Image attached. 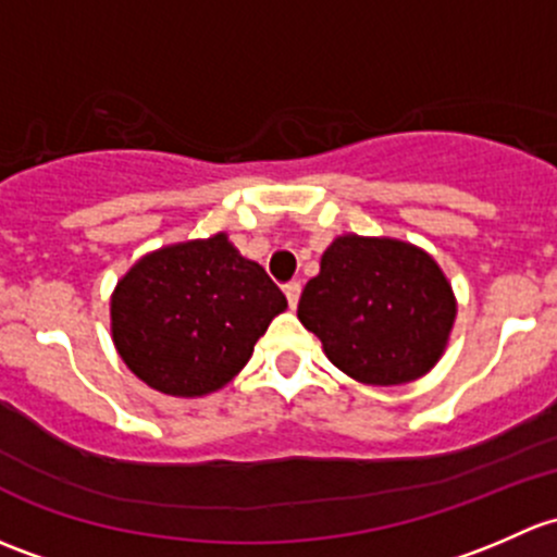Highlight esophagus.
Here are the masks:
<instances>
[{
    "label": "esophagus",
    "instance_id": "esophagus-1",
    "mask_svg": "<svg viewBox=\"0 0 557 557\" xmlns=\"http://www.w3.org/2000/svg\"><path fill=\"white\" fill-rule=\"evenodd\" d=\"M300 292H302V286L297 284V281H295V284H286V286H284V295H286V300H289L292 311H295L297 302H300Z\"/></svg>",
    "mask_w": 557,
    "mask_h": 557
}]
</instances>
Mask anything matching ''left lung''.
<instances>
[{"instance_id":"1","label":"left lung","mask_w":557,"mask_h":557,"mask_svg":"<svg viewBox=\"0 0 557 557\" xmlns=\"http://www.w3.org/2000/svg\"><path fill=\"white\" fill-rule=\"evenodd\" d=\"M456 311L450 281L426 249L343 233L321 255L297 319L348 377L364 386H403L443 359Z\"/></svg>"}]
</instances>
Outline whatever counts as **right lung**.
<instances>
[{
	"instance_id": "obj_1",
	"label": "right lung",
	"mask_w": 557,
	"mask_h": 557,
	"mask_svg": "<svg viewBox=\"0 0 557 557\" xmlns=\"http://www.w3.org/2000/svg\"><path fill=\"white\" fill-rule=\"evenodd\" d=\"M284 311L265 268L214 233L139 257L109 297V330L139 381L193 399L227 386Z\"/></svg>"
}]
</instances>
